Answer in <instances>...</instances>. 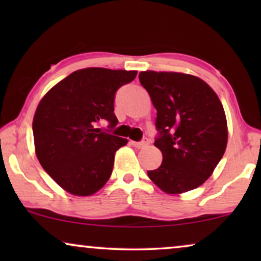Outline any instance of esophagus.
I'll use <instances>...</instances> for the list:
<instances>
[{"label":"esophagus","instance_id":"esophagus-1","mask_svg":"<svg viewBox=\"0 0 261 261\" xmlns=\"http://www.w3.org/2000/svg\"><path fill=\"white\" fill-rule=\"evenodd\" d=\"M148 144H149V141L147 140V139H144V140L140 141V142L132 141V145H133L134 147H137V148H145V147H147Z\"/></svg>","mask_w":261,"mask_h":261}]
</instances>
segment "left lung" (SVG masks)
Returning a JSON list of instances; mask_svg holds the SVG:
<instances>
[{
    "instance_id": "1",
    "label": "left lung",
    "mask_w": 261,
    "mask_h": 261,
    "mask_svg": "<svg viewBox=\"0 0 261 261\" xmlns=\"http://www.w3.org/2000/svg\"><path fill=\"white\" fill-rule=\"evenodd\" d=\"M156 109L163 153L156 170L147 171L153 183L170 195L201 187L212 176L228 141L227 119L216 92L201 78L181 72L139 73Z\"/></svg>"
}]
</instances>
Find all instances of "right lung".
<instances>
[{"label": "right lung", "mask_w": 261, "mask_h": 261, "mask_svg": "<svg viewBox=\"0 0 261 261\" xmlns=\"http://www.w3.org/2000/svg\"><path fill=\"white\" fill-rule=\"evenodd\" d=\"M138 71L87 67L49 89L33 117L35 154L60 188L74 196H91L112 176L115 152L128 140L96 127L114 114L115 92Z\"/></svg>", "instance_id": "right-lung-1"}]
</instances>
